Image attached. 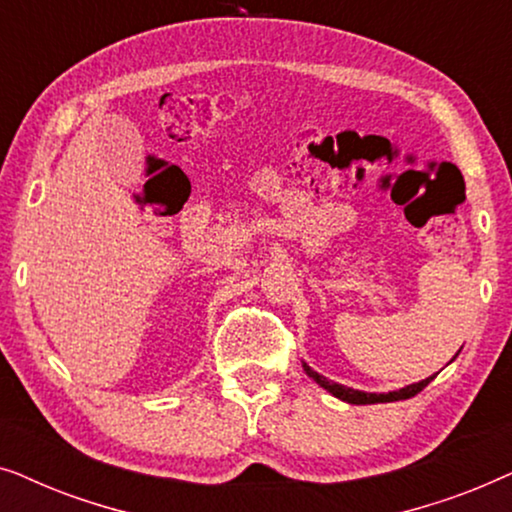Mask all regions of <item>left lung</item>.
<instances>
[{"label":"left lung","mask_w":512,"mask_h":512,"mask_svg":"<svg viewBox=\"0 0 512 512\" xmlns=\"http://www.w3.org/2000/svg\"><path fill=\"white\" fill-rule=\"evenodd\" d=\"M305 373L312 377L314 382L321 384L326 391H331L333 396H338L340 401H347V403H354V405H368V403H391V401H405V398H412L417 396L419 391H422L426 384H429L433 377H426V380L417 382V384H408V387L398 389V391H389V394H366V391H356V389H349V387H342L338 382H331L326 380L324 375H319L317 370H312L307 363H303Z\"/></svg>","instance_id":"obj_1"}]
</instances>
